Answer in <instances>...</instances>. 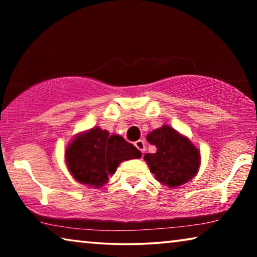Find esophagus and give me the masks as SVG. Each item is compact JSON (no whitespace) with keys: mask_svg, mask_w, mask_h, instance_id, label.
Here are the masks:
<instances>
[{"mask_svg":"<svg viewBox=\"0 0 257 257\" xmlns=\"http://www.w3.org/2000/svg\"><path fill=\"white\" fill-rule=\"evenodd\" d=\"M135 146L137 147V149L142 152V153H144L146 147H145V142L143 141V139H139V141H137L136 143H135Z\"/></svg>","mask_w":257,"mask_h":257,"instance_id":"esophagus-1","label":"esophagus"}]
</instances>
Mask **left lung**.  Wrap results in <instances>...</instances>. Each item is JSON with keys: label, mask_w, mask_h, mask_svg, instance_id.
<instances>
[{"label": "left lung", "mask_w": 257, "mask_h": 257, "mask_svg": "<svg viewBox=\"0 0 257 257\" xmlns=\"http://www.w3.org/2000/svg\"><path fill=\"white\" fill-rule=\"evenodd\" d=\"M147 141L156 146V152L145 154L144 160L161 184L176 188L196 175L201 158L189 139L163 125L147 135Z\"/></svg>", "instance_id": "8db88e82"}]
</instances>
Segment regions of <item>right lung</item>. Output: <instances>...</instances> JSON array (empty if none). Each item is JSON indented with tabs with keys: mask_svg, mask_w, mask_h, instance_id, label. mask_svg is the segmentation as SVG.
Returning <instances> with one entry per match:
<instances>
[{
	"mask_svg": "<svg viewBox=\"0 0 257 257\" xmlns=\"http://www.w3.org/2000/svg\"><path fill=\"white\" fill-rule=\"evenodd\" d=\"M142 153L133 144L101 128L77 136L68 146L66 161L77 181L95 188L106 184L122 161L139 159Z\"/></svg>",
	"mask_w": 257,
	"mask_h": 257,
	"instance_id": "right-lung-1",
	"label": "right lung"
}]
</instances>
